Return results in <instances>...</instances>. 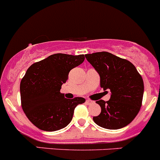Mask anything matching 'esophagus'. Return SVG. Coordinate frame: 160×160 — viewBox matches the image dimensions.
Returning a JSON list of instances; mask_svg holds the SVG:
<instances>
[{
    "label": "esophagus",
    "mask_w": 160,
    "mask_h": 160,
    "mask_svg": "<svg viewBox=\"0 0 160 160\" xmlns=\"http://www.w3.org/2000/svg\"><path fill=\"white\" fill-rule=\"evenodd\" d=\"M86 103L87 104H92V103H93V102H92V101H91V100H86Z\"/></svg>",
    "instance_id": "1"
}]
</instances>
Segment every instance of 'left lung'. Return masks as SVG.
<instances>
[{"instance_id": "left-lung-1", "label": "left lung", "mask_w": 160, "mask_h": 160, "mask_svg": "<svg viewBox=\"0 0 160 160\" xmlns=\"http://www.w3.org/2000/svg\"><path fill=\"white\" fill-rule=\"evenodd\" d=\"M85 58L100 77L101 88L111 92L107 102L96 101L101 113L93 117V121L104 129L125 127L141 109L144 95L142 77L130 62L108 52L85 54Z\"/></svg>"}]
</instances>
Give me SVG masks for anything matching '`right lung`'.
<instances>
[{
    "label": "right lung",
    "instance_id": "right-lung-1",
    "mask_svg": "<svg viewBox=\"0 0 160 160\" xmlns=\"http://www.w3.org/2000/svg\"><path fill=\"white\" fill-rule=\"evenodd\" d=\"M84 59L83 54L55 53L27 70L20 83L22 108L37 128L52 132L66 127L72 119L76 107L85 102L81 97L65 98L60 92L70 70Z\"/></svg>",
    "mask_w": 160,
    "mask_h": 160
}]
</instances>
